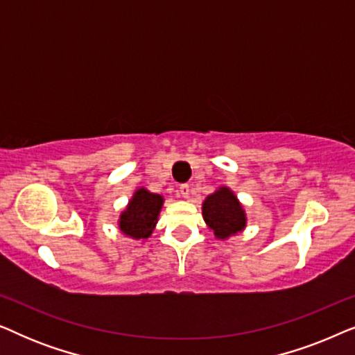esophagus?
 <instances>
[{
    "instance_id": "34e87169",
    "label": "esophagus",
    "mask_w": 355,
    "mask_h": 355,
    "mask_svg": "<svg viewBox=\"0 0 355 355\" xmlns=\"http://www.w3.org/2000/svg\"><path fill=\"white\" fill-rule=\"evenodd\" d=\"M179 193H181L184 198H189V196H191V187H189L187 184H182V186H179Z\"/></svg>"
}]
</instances>
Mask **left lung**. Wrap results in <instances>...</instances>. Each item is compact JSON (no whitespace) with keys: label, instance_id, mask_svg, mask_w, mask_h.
Wrapping results in <instances>:
<instances>
[{"label":"left lung","instance_id":"8db88e82","mask_svg":"<svg viewBox=\"0 0 355 355\" xmlns=\"http://www.w3.org/2000/svg\"><path fill=\"white\" fill-rule=\"evenodd\" d=\"M203 221L220 241L241 234L247 226V213L239 198L227 186H220L202 203Z\"/></svg>","mask_w":355,"mask_h":355}]
</instances>
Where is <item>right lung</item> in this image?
I'll return each mask as SVG.
<instances>
[{"instance_id":"obj_1","label":"right lung","mask_w":355,"mask_h":355,"mask_svg":"<svg viewBox=\"0 0 355 355\" xmlns=\"http://www.w3.org/2000/svg\"><path fill=\"white\" fill-rule=\"evenodd\" d=\"M163 203V196L137 187L118 218L119 231L134 241H147L157 227Z\"/></svg>"}]
</instances>
